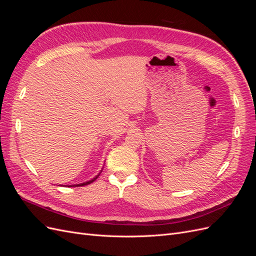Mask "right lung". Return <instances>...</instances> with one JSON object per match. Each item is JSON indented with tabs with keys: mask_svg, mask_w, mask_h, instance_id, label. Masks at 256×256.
<instances>
[{
	"mask_svg": "<svg viewBox=\"0 0 256 256\" xmlns=\"http://www.w3.org/2000/svg\"><path fill=\"white\" fill-rule=\"evenodd\" d=\"M102 172V171H100L94 178H92V180H88V182H81V184H70V186H68V187H81V186H86V184H92V182L94 180H96L97 178H98V176L100 175V173Z\"/></svg>",
	"mask_w": 256,
	"mask_h": 256,
	"instance_id": "obj_1",
	"label": "right lung"
}]
</instances>
